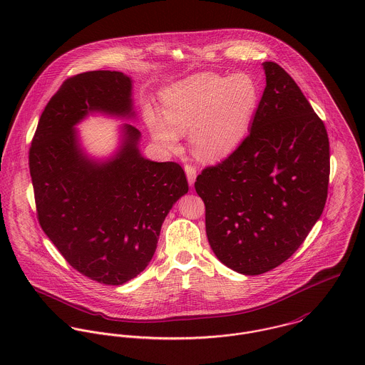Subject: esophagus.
<instances>
[{"label":"esophagus","mask_w":365,"mask_h":365,"mask_svg":"<svg viewBox=\"0 0 365 365\" xmlns=\"http://www.w3.org/2000/svg\"><path fill=\"white\" fill-rule=\"evenodd\" d=\"M185 173H187V178H188V184L192 187L195 182V177H197V168L192 164H185Z\"/></svg>","instance_id":"34e87169"}]
</instances>
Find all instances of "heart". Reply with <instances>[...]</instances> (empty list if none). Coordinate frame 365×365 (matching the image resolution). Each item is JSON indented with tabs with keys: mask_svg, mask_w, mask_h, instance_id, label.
Wrapping results in <instances>:
<instances>
[{
	"mask_svg": "<svg viewBox=\"0 0 365 365\" xmlns=\"http://www.w3.org/2000/svg\"><path fill=\"white\" fill-rule=\"evenodd\" d=\"M259 101V87L249 76L198 74L164 91L163 118L149 110L146 119L161 145L174 148L180 133L190 130L194 153L217 161L245 142Z\"/></svg>",
	"mask_w": 365,
	"mask_h": 365,
	"instance_id": "heart-1",
	"label": "heart"
}]
</instances>
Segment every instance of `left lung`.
<instances>
[{
	"label": "left lung",
	"mask_w": 365,
	"mask_h": 365,
	"mask_svg": "<svg viewBox=\"0 0 365 365\" xmlns=\"http://www.w3.org/2000/svg\"><path fill=\"white\" fill-rule=\"evenodd\" d=\"M262 66L267 86L250 133L195 181L213 253L245 275L271 271L298 250L323 212L330 174L323 120L279 64Z\"/></svg>",
	"instance_id": "left-lung-1"
}]
</instances>
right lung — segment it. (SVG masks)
<instances>
[{
  "label": "right lung",
  "mask_w": 365,
  "mask_h": 365,
  "mask_svg": "<svg viewBox=\"0 0 365 365\" xmlns=\"http://www.w3.org/2000/svg\"><path fill=\"white\" fill-rule=\"evenodd\" d=\"M132 81L120 71L67 78L41 115L29 149L41 227L74 269L105 285L140 274L156 252L161 225L188 192L182 167L139 153L140 132L125 125L116 156L90 160L74 125L88 112L133 116Z\"/></svg>",
  "instance_id": "right-lung-1"
}]
</instances>
